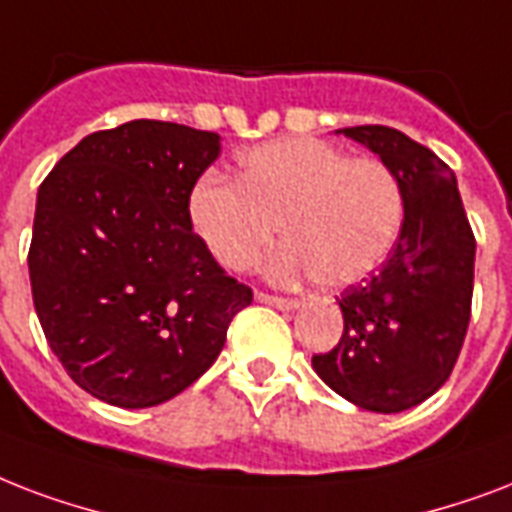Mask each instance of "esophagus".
Masks as SVG:
<instances>
[{
    "instance_id": "34e87169",
    "label": "esophagus",
    "mask_w": 512,
    "mask_h": 512,
    "mask_svg": "<svg viewBox=\"0 0 512 512\" xmlns=\"http://www.w3.org/2000/svg\"><path fill=\"white\" fill-rule=\"evenodd\" d=\"M256 299L261 304L277 307V310H299V301L296 299H283V296H272V293H256Z\"/></svg>"
}]
</instances>
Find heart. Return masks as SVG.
I'll return each mask as SVG.
<instances>
[{
  "label": "heart",
  "mask_w": 512,
  "mask_h": 512,
  "mask_svg": "<svg viewBox=\"0 0 512 512\" xmlns=\"http://www.w3.org/2000/svg\"><path fill=\"white\" fill-rule=\"evenodd\" d=\"M403 189L390 165L350 157L318 138H283L240 154L237 181L200 178L189 219L221 267L245 272L272 240L275 280L315 277L347 288L382 267L403 229Z\"/></svg>",
  "instance_id": "1"
}]
</instances>
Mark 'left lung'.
Masks as SVG:
<instances>
[{
  "label": "left lung",
  "instance_id": "left-lung-1",
  "mask_svg": "<svg viewBox=\"0 0 512 512\" xmlns=\"http://www.w3.org/2000/svg\"><path fill=\"white\" fill-rule=\"evenodd\" d=\"M336 133L390 165L406 216L382 269L342 293L344 334L312 368L358 408L398 414L441 390L457 363L470 323L475 237L457 176L438 154L384 125Z\"/></svg>",
  "mask_w": 512,
  "mask_h": 512
}]
</instances>
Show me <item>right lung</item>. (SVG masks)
<instances>
[{"label":"right lung","instance_id":"right-lung-1","mask_svg":"<svg viewBox=\"0 0 512 512\" xmlns=\"http://www.w3.org/2000/svg\"><path fill=\"white\" fill-rule=\"evenodd\" d=\"M221 136L133 120L79 141L37 194L34 310L93 398L149 408L197 382L253 301L192 232L189 194Z\"/></svg>","mask_w":512,"mask_h":512}]
</instances>
